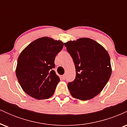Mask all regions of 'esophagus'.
<instances>
[{"instance_id":"1","label":"esophagus","mask_w":127,"mask_h":127,"mask_svg":"<svg viewBox=\"0 0 127 127\" xmlns=\"http://www.w3.org/2000/svg\"><path fill=\"white\" fill-rule=\"evenodd\" d=\"M62 79H64V80H65V79H66V75H63L62 76Z\"/></svg>"}]
</instances>
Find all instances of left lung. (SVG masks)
<instances>
[{
	"label": "left lung",
	"instance_id": "1",
	"mask_svg": "<svg viewBox=\"0 0 127 127\" xmlns=\"http://www.w3.org/2000/svg\"><path fill=\"white\" fill-rule=\"evenodd\" d=\"M73 60L76 78L68 82L71 95L88 100L98 95L105 87L112 73L108 52L95 40L84 37L64 43Z\"/></svg>",
	"mask_w": 127,
	"mask_h": 127
}]
</instances>
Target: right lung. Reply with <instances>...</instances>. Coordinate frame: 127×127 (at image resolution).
I'll return each mask as SVG.
<instances>
[{"mask_svg": "<svg viewBox=\"0 0 127 127\" xmlns=\"http://www.w3.org/2000/svg\"><path fill=\"white\" fill-rule=\"evenodd\" d=\"M64 43L48 37L30 43L21 52L17 61L16 76L26 93L37 100L52 97L60 78L53 70L55 57Z\"/></svg>", "mask_w": 127, "mask_h": 127, "instance_id": "add662e5", "label": "right lung"}]
</instances>
